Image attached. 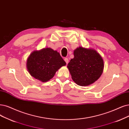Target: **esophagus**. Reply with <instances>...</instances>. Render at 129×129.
<instances>
[{
    "instance_id": "34e87169",
    "label": "esophagus",
    "mask_w": 129,
    "mask_h": 129,
    "mask_svg": "<svg viewBox=\"0 0 129 129\" xmlns=\"http://www.w3.org/2000/svg\"><path fill=\"white\" fill-rule=\"evenodd\" d=\"M64 60L66 62V64H68V63H69V59L68 58H64Z\"/></svg>"
}]
</instances>
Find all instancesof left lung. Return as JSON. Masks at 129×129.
I'll list each match as a JSON object with an SVG mask.
<instances>
[{
  "mask_svg": "<svg viewBox=\"0 0 129 129\" xmlns=\"http://www.w3.org/2000/svg\"><path fill=\"white\" fill-rule=\"evenodd\" d=\"M74 58L67 67L73 81L81 86H88L101 77L104 68L101 55L92 48L79 47L74 50Z\"/></svg>",
  "mask_w": 129,
  "mask_h": 129,
  "instance_id": "8db88e82",
  "label": "left lung"
}]
</instances>
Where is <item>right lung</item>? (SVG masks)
Returning a JSON list of instances; mask_svg holds the SVG:
<instances>
[{
  "mask_svg": "<svg viewBox=\"0 0 129 129\" xmlns=\"http://www.w3.org/2000/svg\"><path fill=\"white\" fill-rule=\"evenodd\" d=\"M65 65V61L59 52L51 48L33 51L26 61L28 72L32 77L42 82L48 81L54 77L57 71Z\"/></svg>",
  "mask_w": 129,
  "mask_h": 129,
  "instance_id": "add662e5",
  "label": "right lung"
}]
</instances>
